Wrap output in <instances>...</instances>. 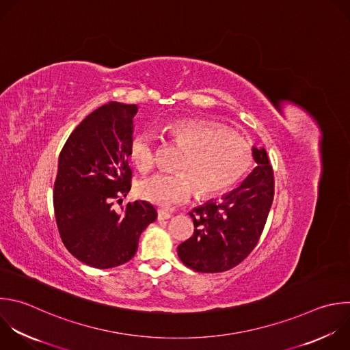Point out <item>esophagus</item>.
Returning <instances> with one entry per match:
<instances>
[{"label":"esophagus","instance_id":"obj_1","mask_svg":"<svg viewBox=\"0 0 350 350\" xmlns=\"http://www.w3.org/2000/svg\"><path fill=\"white\" fill-rule=\"evenodd\" d=\"M172 214L166 210H158V219H169Z\"/></svg>","mask_w":350,"mask_h":350}]
</instances>
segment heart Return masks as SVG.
Segmentation results:
<instances>
[{
  "mask_svg": "<svg viewBox=\"0 0 350 350\" xmlns=\"http://www.w3.org/2000/svg\"><path fill=\"white\" fill-rule=\"evenodd\" d=\"M167 132L185 152L177 173H157L140 181L137 193L162 207L187 202L192 193L210 196L239 181L249 170L253 154L250 146L225 129L195 120L170 124ZM158 135L152 129L136 133L131 140V157L136 167L147 173L158 162Z\"/></svg>",
  "mask_w": 350,
  "mask_h": 350,
  "instance_id": "b5f03b06",
  "label": "heart"
}]
</instances>
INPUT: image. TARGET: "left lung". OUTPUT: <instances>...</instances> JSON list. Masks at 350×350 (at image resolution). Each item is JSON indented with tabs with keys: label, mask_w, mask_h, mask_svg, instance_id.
Listing matches in <instances>:
<instances>
[{
	"label": "left lung",
	"mask_w": 350,
	"mask_h": 350,
	"mask_svg": "<svg viewBox=\"0 0 350 350\" xmlns=\"http://www.w3.org/2000/svg\"><path fill=\"white\" fill-rule=\"evenodd\" d=\"M257 167L221 200L193 208V235L177 252L184 265L218 273L239 265L256 249L275 195V177L265 148H253Z\"/></svg>",
	"instance_id": "obj_1"
}]
</instances>
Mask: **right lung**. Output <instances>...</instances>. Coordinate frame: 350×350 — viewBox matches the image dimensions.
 <instances>
[{"label": "right lung", "instance_id": "right-lung-1", "mask_svg": "<svg viewBox=\"0 0 350 350\" xmlns=\"http://www.w3.org/2000/svg\"><path fill=\"white\" fill-rule=\"evenodd\" d=\"M136 104L111 101L72 131L59 157L53 207L60 238L81 262L108 269L132 260L157 210L136 200L113 210L131 189V140Z\"/></svg>", "mask_w": 350, "mask_h": 350}]
</instances>
